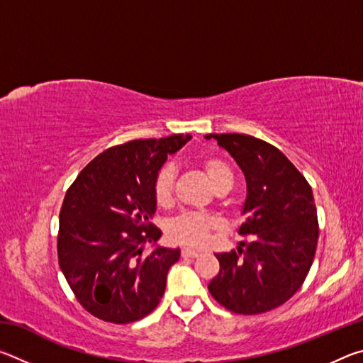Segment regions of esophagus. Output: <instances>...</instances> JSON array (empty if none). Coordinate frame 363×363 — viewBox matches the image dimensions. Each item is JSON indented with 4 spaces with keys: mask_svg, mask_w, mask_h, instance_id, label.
I'll return each mask as SVG.
<instances>
[{
    "mask_svg": "<svg viewBox=\"0 0 363 363\" xmlns=\"http://www.w3.org/2000/svg\"><path fill=\"white\" fill-rule=\"evenodd\" d=\"M182 256L184 257H199L200 253H199V251H195V250L186 248V250H182Z\"/></svg>",
    "mask_w": 363,
    "mask_h": 363,
    "instance_id": "34e87169",
    "label": "esophagus"
}]
</instances>
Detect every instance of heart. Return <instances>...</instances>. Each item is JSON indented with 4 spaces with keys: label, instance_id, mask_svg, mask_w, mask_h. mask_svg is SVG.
<instances>
[{
    "label": "heart",
    "instance_id": "obj_1",
    "mask_svg": "<svg viewBox=\"0 0 363 363\" xmlns=\"http://www.w3.org/2000/svg\"><path fill=\"white\" fill-rule=\"evenodd\" d=\"M208 181L218 190H229L233 182V173L229 164L218 157H205L200 162ZM174 181L176 174L171 167H164L158 171L153 182V196L157 205L169 206L174 200ZM220 227L219 219L206 213H184L174 218L167 225V233L171 240L190 248H201L210 242L213 232Z\"/></svg>",
    "mask_w": 363,
    "mask_h": 363
}]
</instances>
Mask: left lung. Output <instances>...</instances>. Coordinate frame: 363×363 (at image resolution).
Segmentation results:
<instances>
[{
	"label": "left lung",
	"mask_w": 363,
	"mask_h": 363,
	"mask_svg": "<svg viewBox=\"0 0 363 363\" xmlns=\"http://www.w3.org/2000/svg\"><path fill=\"white\" fill-rule=\"evenodd\" d=\"M230 153L247 181L243 248L216 255L211 296L235 314L255 315L286 303L314 261L318 220L306 177L277 147L248 134H206Z\"/></svg>",
	"instance_id": "left-lung-1"
}]
</instances>
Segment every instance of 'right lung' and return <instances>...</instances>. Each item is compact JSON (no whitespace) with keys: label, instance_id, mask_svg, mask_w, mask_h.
I'll return each mask as SVG.
<instances>
[{"label":"right lung","instance_id":"add662e5","mask_svg":"<svg viewBox=\"0 0 363 363\" xmlns=\"http://www.w3.org/2000/svg\"><path fill=\"white\" fill-rule=\"evenodd\" d=\"M189 134L138 139L110 147L77 176L67 190L59 219V266L89 314L110 323H131L158 306L179 248L145 242L162 230L150 223L157 211L153 182L168 155Z\"/></svg>","mask_w":363,"mask_h":363}]
</instances>
